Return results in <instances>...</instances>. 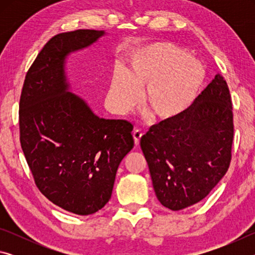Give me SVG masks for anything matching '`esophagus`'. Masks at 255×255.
Returning <instances> with one entry per match:
<instances>
[{
  "mask_svg": "<svg viewBox=\"0 0 255 255\" xmlns=\"http://www.w3.org/2000/svg\"><path fill=\"white\" fill-rule=\"evenodd\" d=\"M141 136H143V133H141L140 130H138V129H136V130L132 131V137H133V140H135V145H139V140Z\"/></svg>",
  "mask_w": 255,
  "mask_h": 255,
  "instance_id": "1",
  "label": "esophagus"
}]
</instances>
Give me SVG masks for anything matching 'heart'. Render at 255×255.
Instances as JSON below:
<instances>
[{
	"mask_svg": "<svg viewBox=\"0 0 255 255\" xmlns=\"http://www.w3.org/2000/svg\"><path fill=\"white\" fill-rule=\"evenodd\" d=\"M207 79L199 59L171 42H156L132 51L125 73L116 71L108 91L110 107L126 115L139 100L154 118L169 123L193 105Z\"/></svg>",
	"mask_w": 255,
	"mask_h": 255,
	"instance_id": "1",
	"label": "heart"
}]
</instances>
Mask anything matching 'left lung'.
<instances>
[{
  "label": "left lung",
  "instance_id": "8db88e82",
  "mask_svg": "<svg viewBox=\"0 0 255 255\" xmlns=\"http://www.w3.org/2000/svg\"><path fill=\"white\" fill-rule=\"evenodd\" d=\"M226 81L217 74L189 109L141 137L158 201L181 210L201 201L226 174L234 135Z\"/></svg>",
  "mask_w": 255,
  "mask_h": 255
}]
</instances>
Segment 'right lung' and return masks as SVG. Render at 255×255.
<instances>
[{"label":"right lung","instance_id":"right-lung-1","mask_svg":"<svg viewBox=\"0 0 255 255\" xmlns=\"http://www.w3.org/2000/svg\"><path fill=\"white\" fill-rule=\"evenodd\" d=\"M105 30L56 34L25 75L20 98V141L34 182L47 199L76 215L110 200L118 166L133 147L132 125L100 118L71 92L66 63Z\"/></svg>","mask_w":255,"mask_h":255}]
</instances>
